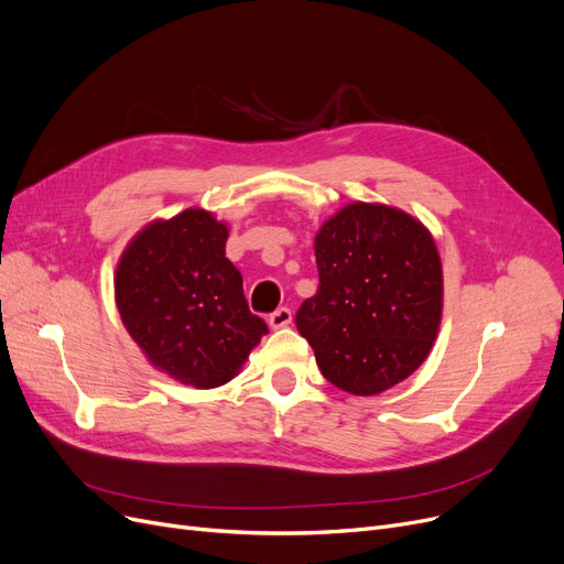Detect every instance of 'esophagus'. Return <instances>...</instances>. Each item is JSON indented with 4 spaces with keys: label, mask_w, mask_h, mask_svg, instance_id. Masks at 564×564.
Wrapping results in <instances>:
<instances>
[{
    "label": "esophagus",
    "mask_w": 564,
    "mask_h": 564,
    "mask_svg": "<svg viewBox=\"0 0 564 564\" xmlns=\"http://www.w3.org/2000/svg\"><path fill=\"white\" fill-rule=\"evenodd\" d=\"M290 323H292V311L288 306H281L272 315H269V327H272V329L288 327Z\"/></svg>",
    "instance_id": "esophagus-1"
}]
</instances>
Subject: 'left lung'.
I'll return each mask as SVG.
<instances>
[{
	"instance_id": "obj_1",
	"label": "left lung",
	"mask_w": 564,
	"mask_h": 564,
	"mask_svg": "<svg viewBox=\"0 0 564 564\" xmlns=\"http://www.w3.org/2000/svg\"><path fill=\"white\" fill-rule=\"evenodd\" d=\"M315 262L321 285L295 323L323 376L373 397L417 371L443 315V264L417 218L352 203L315 235Z\"/></svg>"
}]
</instances>
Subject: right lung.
<instances>
[{
  "mask_svg": "<svg viewBox=\"0 0 564 564\" xmlns=\"http://www.w3.org/2000/svg\"><path fill=\"white\" fill-rule=\"evenodd\" d=\"M226 241V224L184 209L140 230L117 264L127 332L159 371L198 389L235 378L269 332L249 311Z\"/></svg>",
  "mask_w": 564,
  "mask_h": 564,
  "instance_id": "obj_1",
  "label": "right lung"
}]
</instances>
